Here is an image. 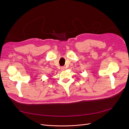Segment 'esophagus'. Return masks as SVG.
<instances>
[{"mask_svg": "<svg viewBox=\"0 0 129 129\" xmlns=\"http://www.w3.org/2000/svg\"><path fill=\"white\" fill-rule=\"evenodd\" d=\"M65 66H62V67H61V70H65Z\"/></svg>", "mask_w": 129, "mask_h": 129, "instance_id": "34e87169", "label": "esophagus"}]
</instances>
